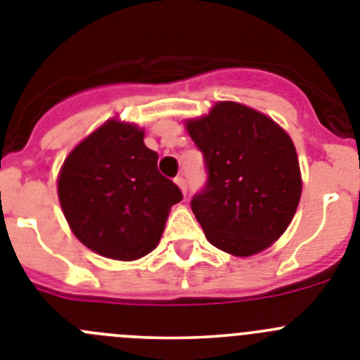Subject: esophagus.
I'll return each mask as SVG.
<instances>
[{"label":"esophagus","mask_w":360,"mask_h":360,"mask_svg":"<svg viewBox=\"0 0 360 360\" xmlns=\"http://www.w3.org/2000/svg\"><path fill=\"white\" fill-rule=\"evenodd\" d=\"M174 184H176V186L180 187V189H182L184 195H186V193H187V184H186V178H184L182 174H180V176L174 178Z\"/></svg>","instance_id":"obj_1"}]
</instances>
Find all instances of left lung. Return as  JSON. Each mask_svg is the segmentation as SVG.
I'll list each match as a JSON object with an SVG mask.
<instances>
[{"instance_id":"1","label":"left lung","mask_w":360,"mask_h":360,"mask_svg":"<svg viewBox=\"0 0 360 360\" xmlns=\"http://www.w3.org/2000/svg\"><path fill=\"white\" fill-rule=\"evenodd\" d=\"M186 128L207 169V184L191 209L209 243L240 257L265 250L287 231L301 198L288 133L270 117L229 101L187 120Z\"/></svg>"}]
</instances>
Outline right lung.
<instances>
[{
  "label": "right lung",
  "instance_id": "add662e5",
  "mask_svg": "<svg viewBox=\"0 0 360 360\" xmlns=\"http://www.w3.org/2000/svg\"><path fill=\"white\" fill-rule=\"evenodd\" d=\"M135 124L111 119L66 157L57 195L73 234L101 256L133 262L160 241L169 209L184 198L157 167Z\"/></svg>",
  "mask_w": 360,
  "mask_h": 360
}]
</instances>
